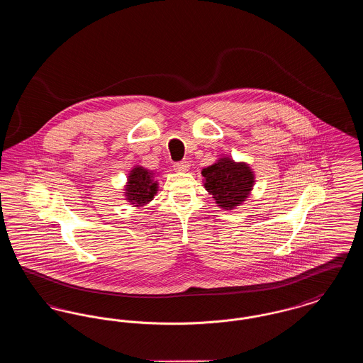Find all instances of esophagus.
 <instances>
[{"label":"esophagus","mask_w":363,"mask_h":363,"mask_svg":"<svg viewBox=\"0 0 363 363\" xmlns=\"http://www.w3.org/2000/svg\"><path fill=\"white\" fill-rule=\"evenodd\" d=\"M174 170H175V172H181V173L188 172V170H189V162H186V160L175 162V163H174Z\"/></svg>","instance_id":"34e87169"}]
</instances>
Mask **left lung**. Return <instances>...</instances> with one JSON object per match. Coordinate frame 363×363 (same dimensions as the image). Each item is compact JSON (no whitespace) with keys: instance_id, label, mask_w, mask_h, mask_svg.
I'll use <instances>...</instances> for the list:
<instances>
[{"instance_id":"left-lung-1","label":"left lung","mask_w":363,"mask_h":363,"mask_svg":"<svg viewBox=\"0 0 363 363\" xmlns=\"http://www.w3.org/2000/svg\"><path fill=\"white\" fill-rule=\"evenodd\" d=\"M206 189L223 209H234L247 199L255 185V174L246 163H237L222 157L203 169Z\"/></svg>"}]
</instances>
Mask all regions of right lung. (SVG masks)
<instances>
[{
  "label": "right lung",
  "instance_id": "1",
  "mask_svg": "<svg viewBox=\"0 0 363 363\" xmlns=\"http://www.w3.org/2000/svg\"><path fill=\"white\" fill-rule=\"evenodd\" d=\"M152 175H154L152 172H148L141 166L135 167L129 173L125 196H126V200L130 201V204L141 207L148 204L154 199L157 184L152 179Z\"/></svg>",
  "mask_w": 363,
  "mask_h": 363
}]
</instances>
